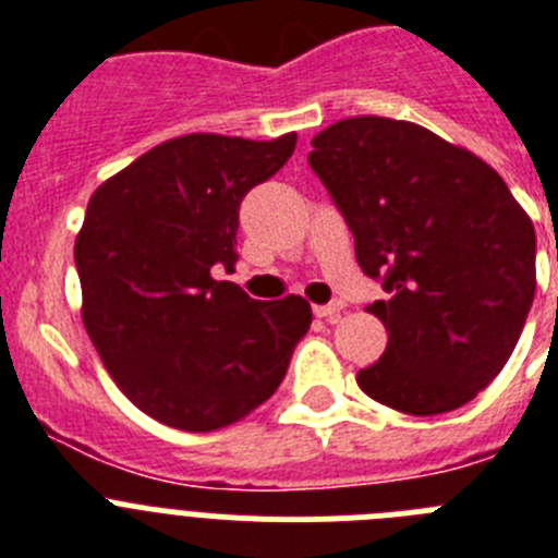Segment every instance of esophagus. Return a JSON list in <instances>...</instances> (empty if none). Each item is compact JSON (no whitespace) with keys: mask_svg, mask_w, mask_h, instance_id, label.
I'll list each match as a JSON object with an SVG mask.
<instances>
[{"mask_svg":"<svg viewBox=\"0 0 558 558\" xmlns=\"http://www.w3.org/2000/svg\"><path fill=\"white\" fill-rule=\"evenodd\" d=\"M340 310H343V304H315L313 313L324 318V322H338Z\"/></svg>","mask_w":558,"mask_h":558,"instance_id":"esophagus-1","label":"esophagus"}]
</instances>
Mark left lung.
Wrapping results in <instances>:
<instances>
[{
	"label": "left lung",
	"instance_id": "left-lung-1",
	"mask_svg": "<svg viewBox=\"0 0 558 558\" xmlns=\"http://www.w3.org/2000/svg\"><path fill=\"white\" fill-rule=\"evenodd\" d=\"M354 234L386 354L357 372L372 399L411 416L466 405L514 352L536 290V234L506 181L422 125L352 117L307 156Z\"/></svg>",
	"mask_w": 558,
	"mask_h": 558
}]
</instances>
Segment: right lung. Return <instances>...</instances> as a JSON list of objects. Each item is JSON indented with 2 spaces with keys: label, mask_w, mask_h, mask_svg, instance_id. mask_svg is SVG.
<instances>
[{
  "label": "right lung",
  "mask_w": 558,
  "mask_h": 558,
  "mask_svg": "<svg viewBox=\"0 0 558 558\" xmlns=\"http://www.w3.org/2000/svg\"><path fill=\"white\" fill-rule=\"evenodd\" d=\"M295 150L186 133L100 184L75 240L83 327L133 405L161 425L209 433L259 408L284 379L313 310L302 295L254 302L211 270L236 263L245 192Z\"/></svg>",
  "instance_id": "right-lung-1"
}]
</instances>
